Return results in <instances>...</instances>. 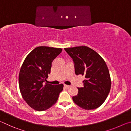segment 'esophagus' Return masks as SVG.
I'll return each mask as SVG.
<instances>
[{
	"instance_id": "esophagus-1",
	"label": "esophagus",
	"mask_w": 131,
	"mask_h": 131,
	"mask_svg": "<svg viewBox=\"0 0 131 131\" xmlns=\"http://www.w3.org/2000/svg\"><path fill=\"white\" fill-rule=\"evenodd\" d=\"M64 87L66 88V89H68V88H69L70 87V85H64Z\"/></svg>"
}]
</instances>
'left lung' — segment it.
I'll list each match as a JSON object with an SVG mask.
<instances>
[{
    "label": "left lung",
    "instance_id": "left-lung-1",
    "mask_svg": "<svg viewBox=\"0 0 131 131\" xmlns=\"http://www.w3.org/2000/svg\"><path fill=\"white\" fill-rule=\"evenodd\" d=\"M74 63L75 73L85 76L84 87L78 88L74 102L85 110L95 109L107 98L111 88L108 68L101 55L87 46L65 48Z\"/></svg>",
    "mask_w": 131,
    "mask_h": 131
}]
</instances>
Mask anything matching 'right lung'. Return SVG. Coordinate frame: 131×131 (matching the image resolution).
I'll return each instance as SVG.
<instances>
[{
  "label": "right lung",
  "mask_w": 131,
  "mask_h": 131,
  "mask_svg": "<svg viewBox=\"0 0 131 131\" xmlns=\"http://www.w3.org/2000/svg\"><path fill=\"white\" fill-rule=\"evenodd\" d=\"M62 51L59 48L37 47L27 55L21 66L18 77L19 90L24 100L33 109H48L57 102L63 90L62 84H43L50 73L52 61Z\"/></svg>",
  "instance_id": "right-lung-1"
}]
</instances>
